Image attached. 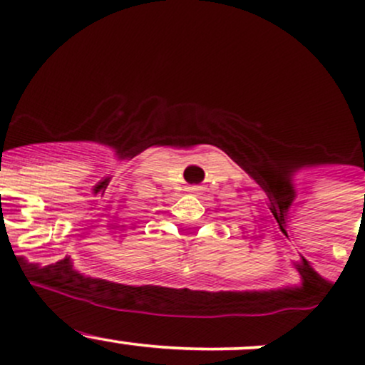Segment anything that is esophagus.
<instances>
[{
	"mask_svg": "<svg viewBox=\"0 0 365 365\" xmlns=\"http://www.w3.org/2000/svg\"><path fill=\"white\" fill-rule=\"evenodd\" d=\"M190 192H192V194H199L201 189H199V187H190Z\"/></svg>",
	"mask_w": 365,
	"mask_h": 365,
	"instance_id": "1",
	"label": "esophagus"
}]
</instances>
